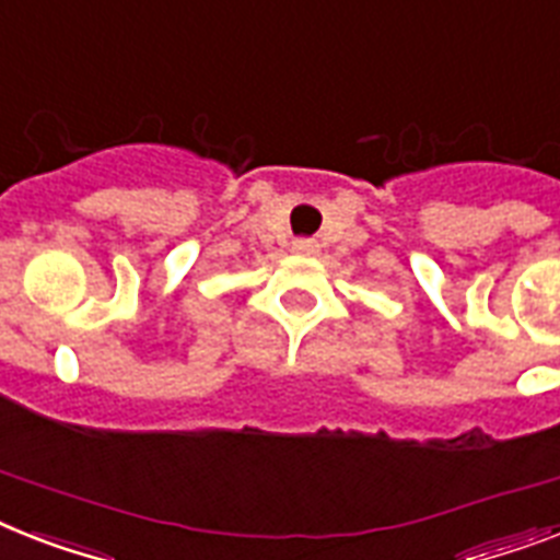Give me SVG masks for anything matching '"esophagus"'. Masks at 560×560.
<instances>
[{
    "label": "esophagus",
    "mask_w": 560,
    "mask_h": 560,
    "mask_svg": "<svg viewBox=\"0 0 560 560\" xmlns=\"http://www.w3.org/2000/svg\"><path fill=\"white\" fill-rule=\"evenodd\" d=\"M293 253H299V256H316V253H319V244L313 238H302L293 244Z\"/></svg>",
    "instance_id": "esophagus-1"
}]
</instances>
